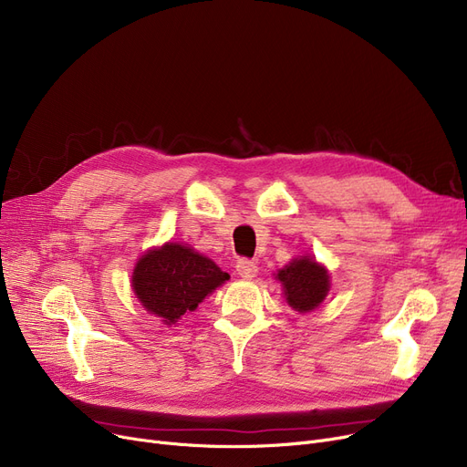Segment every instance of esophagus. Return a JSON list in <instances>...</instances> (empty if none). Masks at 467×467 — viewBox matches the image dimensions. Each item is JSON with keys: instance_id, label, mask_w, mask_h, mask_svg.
<instances>
[{"instance_id": "34e87169", "label": "esophagus", "mask_w": 467, "mask_h": 467, "mask_svg": "<svg viewBox=\"0 0 467 467\" xmlns=\"http://www.w3.org/2000/svg\"><path fill=\"white\" fill-rule=\"evenodd\" d=\"M236 273L244 278V280H252L257 275V265L250 259H238L236 263Z\"/></svg>"}]
</instances>
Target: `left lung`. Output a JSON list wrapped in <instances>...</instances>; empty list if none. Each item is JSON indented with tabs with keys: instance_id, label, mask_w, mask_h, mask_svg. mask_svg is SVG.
I'll list each match as a JSON object with an SVG mask.
<instances>
[{
	"instance_id": "obj_1",
	"label": "left lung",
	"mask_w": 467,
	"mask_h": 467,
	"mask_svg": "<svg viewBox=\"0 0 467 467\" xmlns=\"http://www.w3.org/2000/svg\"><path fill=\"white\" fill-rule=\"evenodd\" d=\"M276 278L282 282L287 305L297 312H310L320 306L331 285L327 268L308 255L293 259L280 268Z\"/></svg>"
}]
</instances>
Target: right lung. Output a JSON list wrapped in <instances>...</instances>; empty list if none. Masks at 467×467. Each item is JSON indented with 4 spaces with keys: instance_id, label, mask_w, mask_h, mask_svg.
<instances>
[{
    "instance_id": "add662e5",
    "label": "right lung",
    "mask_w": 467,
    "mask_h": 467,
    "mask_svg": "<svg viewBox=\"0 0 467 467\" xmlns=\"http://www.w3.org/2000/svg\"><path fill=\"white\" fill-rule=\"evenodd\" d=\"M229 275L187 244L168 242L150 250L136 263L132 289L141 306L174 326L185 312H192Z\"/></svg>"
}]
</instances>
